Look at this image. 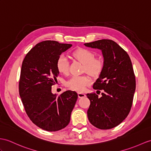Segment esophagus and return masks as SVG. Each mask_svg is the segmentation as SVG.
<instances>
[{
  "instance_id": "1",
  "label": "esophagus",
  "mask_w": 151,
  "mask_h": 151,
  "mask_svg": "<svg viewBox=\"0 0 151 151\" xmlns=\"http://www.w3.org/2000/svg\"><path fill=\"white\" fill-rule=\"evenodd\" d=\"M78 97L79 98H82V97H86V95L84 94V93H78Z\"/></svg>"
}]
</instances>
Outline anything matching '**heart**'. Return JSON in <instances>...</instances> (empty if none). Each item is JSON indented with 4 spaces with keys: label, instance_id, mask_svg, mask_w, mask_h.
Listing matches in <instances>:
<instances>
[{
    "label": "heart",
    "instance_id": "obj_1",
    "mask_svg": "<svg viewBox=\"0 0 151 151\" xmlns=\"http://www.w3.org/2000/svg\"><path fill=\"white\" fill-rule=\"evenodd\" d=\"M72 56L84 65V70L91 76L99 75L103 69V61L101 59L95 58V54L90 50L80 48L72 53ZM56 66L58 70L60 73L65 74L68 72L69 62L65 55L61 54L59 56ZM90 83V80L88 77L74 76L67 81L66 86L71 90L83 91Z\"/></svg>",
    "mask_w": 151,
    "mask_h": 151
}]
</instances>
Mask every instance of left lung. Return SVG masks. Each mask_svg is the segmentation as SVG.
Instances as JSON below:
<instances>
[{
    "label": "left lung",
    "instance_id": "8db88e82",
    "mask_svg": "<svg viewBox=\"0 0 151 151\" xmlns=\"http://www.w3.org/2000/svg\"><path fill=\"white\" fill-rule=\"evenodd\" d=\"M84 45L101 50L104 59L103 69L93 86L104 92L100 98L95 93L86 95L90 101L88 118L97 128L109 129L119 125L130 111L136 89L133 65L127 53L113 40Z\"/></svg>",
    "mask_w": 151,
    "mask_h": 151
}]
</instances>
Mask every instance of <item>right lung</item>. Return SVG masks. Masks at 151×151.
<instances>
[{
	"mask_svg": "<svg viewBox=\"0 0 151 151\" xmlns=\"http://www.w3.org/2000/svg\"><path fill=\"white\" fill-rule=\"evenodd\" d=\"M72 46L47 40L32 48L22 65L19 94L27 115L36 126L57 131L69 124L78 99L76 91L68 90L57 96L51 88L59 76L57 60Z\"/></svg>",
	"mask_w": 151,
	"mask_h": 151,
	"instance_id": "right-lung-1",
	"label": "right lung"
}]
</instances>
